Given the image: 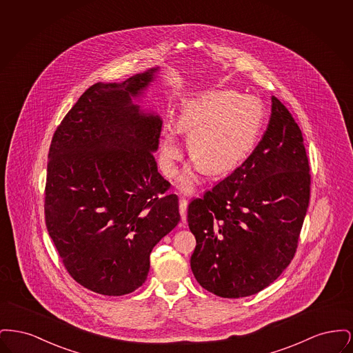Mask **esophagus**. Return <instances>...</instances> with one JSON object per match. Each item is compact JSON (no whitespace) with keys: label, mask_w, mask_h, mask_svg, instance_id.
<instances>
[{"label":"esophagus","mask_w":353,"mask_h":353,"mask_svg":"<svg viewBox=\"0 0 353 353\" xmlns=\"http://www.w3.org/2000/svg\"><path fill=\"white\" fill-rule=\"evenodd\" d=\"M179 206H180V214H181V226H184L185 228V225H186V208H188V201L184 200V199H181Z\"/></svg>","instance_id":"esophagus-1"}]
</instances>
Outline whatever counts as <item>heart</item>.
I'll list each match as a JSON object with an SVG mask.
<instances>
[{"mask_svg": "<svg viewBox=\"0 0 353 353\" xmlns=\"http://www.w3.org/2000/svg\"><path fill=\"white\" fill-rule=\"evenodd\" d=\"M266 119L263 103L252 95L223 88L208 91L185 101L179 120L188 134V153L194 163L179 179V188L190 194L196 188V170L216 176L236 168L255 148ZM181 144L177 130L165 127L160 141L164 173H177Z\"/></svg>", "mask_w": 353, "mask_h": 353, "instance_id": "b5f03b06", "label": "heart"}]
</instances>
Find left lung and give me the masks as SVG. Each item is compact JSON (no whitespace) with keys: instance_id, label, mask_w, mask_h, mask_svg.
<instances>
[{"instance_id":"left-lung-1","label":"left lung","mask_w":353,"mask_h":353,"mask_svg":"<svg viewBox=\"0 0 353 353\" xmlns=\"http://www.w3.org/2000/svg\"><path fill=\"white\" fill-rule=\"evenodd\" d=\"M310 184L302 131L272 97L268 130L252 154L189 203L197 282L221 298L249 296L271 285L296 252Z\"/></svg>"}]
</instances>
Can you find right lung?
Instances as JSON below:
<instances>
[{"instance_id":"1","label":"right lung","mask_w":353,"mask_h":353,"mask_svg":"<svg viewBox=\"0 0 353 353\" xmlns=\"http://www.w3.org/2000/svg\"><path fill=\"white\" fill-rule=\"evenodd\" d=\"M160 68L121 83L92 84L51 140L46 226L68 274L85 288L120 296L143 285L156 243L179 221V199L159 173L163 120L144 110Z\"/></svg>"}]
</instances>
